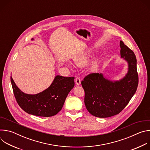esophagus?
Instances as JSON below:
<instances>
[{"instance_id":"1","label":"esophagus","mask_w":150,"mask_h":150,"mask_svg":"<svg viewBox=\"0 0 150 150\" xmlns=\"http://www.w3.org/2000/svg\"><path fill=\"white\" fill-rule=\"evenodd\" d=\"M75 82H76V84L77 85H81V79L79 78V77H76L75 78Z\"/></svg>"}]
</instances>
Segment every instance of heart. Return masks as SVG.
Here are the masks:
<instances>
[{
    "label": "heart",
    "instance_id": "1",
    "mask_svg": "<svg viewBox=\"0 0 150 150\" xmlns=\"http://www.w3.org/2000/svg\"><path fill=\"white\" fill-rule=\"evenodd\" d=\"M93 55V53L91 50L85 52L75 59V63L78 67H84L89 62ZM100 61L98 59L93 60L90 66V70L93 72L97 71L100 67Z\"/></svg>",
    "mask_w": 150,
    "mask_h": 150
}]
</instances>
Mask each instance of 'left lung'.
Segmentation results:
<instances>
[{
  "label": "left lung",
  "mask_w": 150,
  "mask_h": 150,
  "mask_svg": "<svg viewBox=\"0 0 150 150\" xmlns=\"http://www.w3.org/2000/svg\"><path fill=\"white\" fill-rule=\"evenodd\" d=\"M120 56L127 62L128 71L122 79L112 81L102 74L93 73L81 81L85 91L84 103L87 110L97 117L119 114L129 103L138 85L137 59L134 52L120 41Z\"/></svg>",
  "instance_id": "obj_1"
}]
</instances>
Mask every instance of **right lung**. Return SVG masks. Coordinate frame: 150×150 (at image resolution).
Returning a JSON list of instances; mask_svg holds the SVG:
<instances>
[{
	"label": "right lung",
	"instance_id": "right-lung-1",
	"mask_svg": "<svg viewBox=\"0 0 150 150\" xmlns=\"http://www.w3.org/2000/svg\"><path fill=\"white\" fill-rule=\"evenodd\" d=\"M74 79L73 76L57 75L46 90L37 94H28L18 88L11 76L13 94L20 108L28 114L41 117L53 116L61 110L67 96L74 87Z\"/></svg>",
	"mask_w": 150,
	"mask_h": 150
}]
</instances>
